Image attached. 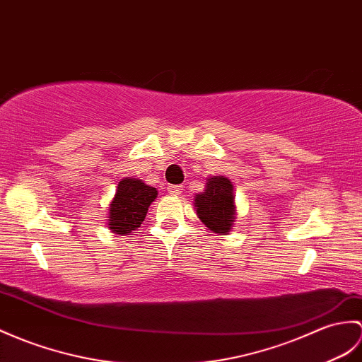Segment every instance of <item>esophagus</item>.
I'll return each instance as SVG.
<instances>
[{
    "mask_svg": "<svg viewBox=\"0 0 362 362\" xmlns=\"http://www.w3.org/2000/svg\"><path fill=\"white\" fill-rule=\"evenodd\" d=\"M166 189L170 194H180V192L183 191V187L182 185H168Z\"/></svg>",
    "mask_w": 362,
    "mask_h": 362,
    "instance_id": "34e87169",
    "label": "esophagus"
}]
</instances>
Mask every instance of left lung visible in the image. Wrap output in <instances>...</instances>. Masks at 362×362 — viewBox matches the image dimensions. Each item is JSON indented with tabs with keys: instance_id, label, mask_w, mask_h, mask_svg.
<instances>
[{
	"instance_id": "1",
	"label": "left lung",
	"mask_w": 362,
	"mask_h": 362,
	"mask_svg": "<svg viewBox=\"0 0 362 362\" xmlns=\"http://www.w3.org/2000/svg\"><path fill=\"white\" fill-rule=\"evenodd\" d=\"M199 219L214 233H230L234 216L233 185L225 177L208 179L206 189L194 199Z\"/></svg>"
}]
</instances>
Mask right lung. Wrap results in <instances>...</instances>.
<instances>
[{
  "mask_svg": "<svg viewBox=\"0 0 362 362\" xmlns=\"http://www.w3.org/2000/svg\"><path fill=\"white\" fill-rule=\"evenodd\" d=\"M157 197V189L136 179L119 182L115 197L109 208V228L119 236L132 233L145 221L151 202Z\"/></svg>",
  "mask_w": 362,
  "mask_h": 362,
  "instance_id": "obj_1",
  "label": "right lung"
}]
</instances>
